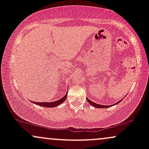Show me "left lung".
I'll return each mask as SVG.
<instances>
[{
    "mask_svg": "<svg viewBox=\"0 0 149 149\" xmlns=\"http://www.w3.org/2000/svg\"><path fill=\"white\" fill-rule=\"evenodd\" d=\"M123 100V99H122V100H120L119 102H116V104H112V105H109V106H105V105H101V104H96V103H95V102H92L91 100H89V99L87 98V100H88V103H90V104H91V105H92V106H93V107H97V108H98V109H104V108H108V107H112V106H114V105H116V104H118V103H120V102L121 101H122Z\"/></svg>",
    "mask_w": 149,
    "mask_h": 149,
    "instance_id": "obj_1",
    "label": "left lung"
}]
</instances>
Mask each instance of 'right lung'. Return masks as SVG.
Masks as SVG:
<instances>
[{"label": "right lung", "instance_id": "obj_1", "mask_svg": "<svg viewBox=\"0 0 149 149\" xmlns=\"http://www.w3.org/2000/svg\"><path fill=\"white\" fill-rule=\"evenodd\" d=\"M66 97H67V92H66V95H64L62 98H61L60 100L55 101V102H34L31 101V102H33V104H36V105L38 106H41V107H55L59 106V104H61V103L64 102L66 100Z\"/></svg>", "mask_w": 149, "mask_h": 149}]
</instances>
